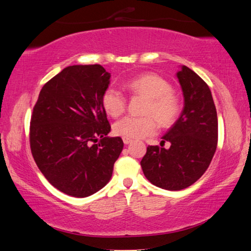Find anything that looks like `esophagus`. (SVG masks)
<instances>
[{
	"label": "esophagus",
	"instance_id": "esophagus-1",
	"mask_svg": "<svg viewBox=\"0 0 251 251\" xmlns=\"http://www.w3.org/2000/svg\"><path fill=\"white\" fill-rule=\"evenodd\" d=\"M123 141H124V144L125 145H128V144H130L131 141H133V139H130V138H126V137H123Z\"/></svg>",
	"mask_w": 251,
	"mask_h": 251
}]
</instances>
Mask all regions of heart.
I'll use <instances>...</instances> for the list:
<instances>
[{
	"label": "heart",
	"instance_id": "obj_1",
	"mask_svg": "<svg viewBox=\"0 0 251 251\" xmlns=\"http://www.w3.org/2000/svg\"><path fill=\"white\" fill-rule=\"evenodd\" d=\"M126 88L135 94L148 98L144 107V116H125L113 126V131L122 137L138 139L156 134L157 121L162 127L176 122L180 112L179 101L172 93L169 82L156 74H144L126 83ZM102 105L108 115L118 117L125 112L127 100L115 86H108L102 95Z\"/></svg>",
	"mask_w": 251,
	"mask_h": 251
}]
</instances>
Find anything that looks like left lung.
<instances>
[{"mask_svg":"<svg viewBox=\"0 0 251 251\" xmlns=\"http://www.w3.org/2000/svg\"><path fill=\"white\" fill-rule=\"evenodd\" d=\"M184 98L180 117L162 137L161 147L148 146L140 166L158 188L179 191L197 182L211 163L217 147L218 122L208 85L190 68L176 72ZM166 141L171 148H163Z\"/></svg>","mask_w":251,"mask_h":251,"instance_id":"left-lung-1","label":"left lung"}]
</instances>
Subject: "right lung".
Returning <instances> with one entry per match:
<instances>
[{"instance_id": "right-lung-1", "label": "right lung", "mask_w": 251, "mask_h": 251, "mask_svg": "<svg viewBox=\"0 0 251 251\" xmlns=\"http://www.w3.org/2000/svg\"><path fill=\"white\" fill-rule=\"evenodd\" d=\"M110 78L101 65L69 66L43 86L33 108L34 160L50 184L71 197L104 188L124 147L121 137H107L102 95Z\"/></svg>"}]
</instances>
